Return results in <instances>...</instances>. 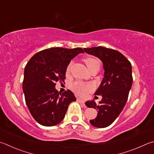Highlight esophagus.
Wrapping results in <instances>:
<instances>
[{"label": "esophagus", "mask_w": 154, "mask_h": 154, "mask_svg": "<svg viewBox=\"0 0 154 154\" xmlns=\"http://www.w3.org/2000/svg\"><path fill=\"white\" fill-rule=\"evenodd\" d=\"M77 101L79 102H80V103H82V104H85V102L83 101V100L80 99V98H77Z\"/></svg>", "instance_id": "esophagus-1"}]
</instances>
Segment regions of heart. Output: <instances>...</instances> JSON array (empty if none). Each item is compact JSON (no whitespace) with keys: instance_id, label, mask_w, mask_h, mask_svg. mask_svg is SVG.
I'll list each match as a JSON object with an SVG mask.
<instances>
[{"instance_id":"1","label":"heart","mask_w":154,"mask_h":154,"mask_svg":"<svg viewBox=\"0 0 154 154\" xmlns=\"http://www.w3.org/2000/svg\"><path fill=\"white\" fill-rule=\"evenodd\" d=\"M85 62L89 70H91L92 68H94L96 66L100 65V62L97 58L94 57H88L85 59ZM72 62H71L66 68V72H69L70 69L72 65ZM70 88L75 93H76L77 95L81 96H85L88 94L89 92L94 90V85L92 83H85L82 82H75L72 83L70 85Z\"/></svg>"}]
</instances>
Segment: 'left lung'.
Returning a JSON list of instances; mask_svg holds the SVG:
<instances>
[{
	"label": "left lung",
	"mask_w": 154,
	"mask_h": 154,
	"mask_svg": "<svg viewBox=\"0 0 154 154\" xmlns=\"http://www.w3.org/2000/svg\"><path fill=\"white\" fill-rule=\"evenodd\" d=\"M89 54L102 61L104 77L95 95H101L102 100L85 102L88 108L96 109V118L90 124L97 128H105L115 121L127 103L133 83L132 67L130 61L117 50L98 46L84 48Z\"/></svg>",
	"instance_id": "8db88e82"
}]
</instances>
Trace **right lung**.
Instances as JSON below:
<instances>
[{
    "instance_id": "right-lung-1",
    "label": "right lung",
    "mask_w": 154,
    "mask_h": 154,
    "mask_svg": "<svg viewBox=\"0 0 154 154\" xmlns=\"http://www.w3.org/2000/svg\"><path fill=\"white\" fill-rule=\"evenodd\" d=\"M82 52H84L81 48H50L36 53L27 63L23 82L25 100L39 124L52 127L60 123L69 105L76 101L71 91L61 94L55 85L58 81H65L69 63Z\"/></svg>"
}]
</instances>
